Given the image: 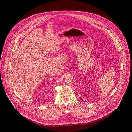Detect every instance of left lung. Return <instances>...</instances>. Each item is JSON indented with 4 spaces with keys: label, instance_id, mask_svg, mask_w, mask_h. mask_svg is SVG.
<instances>
[{
    "label": "left lung",
    "instance_id": "1",
    "mask_svg": "<svg viewBox=\"0 0 132 132\" xmlns=\"http://www.w3.org/2000/svg\"><path fill=\"white\" fill-rule=\"evenodd\" d=\"M81 100H82V99H81ZM82 101H84V100H82Z\"/></svg>",
    "mask_w": 132,
    "mask_h": 132
}]
</instances>
